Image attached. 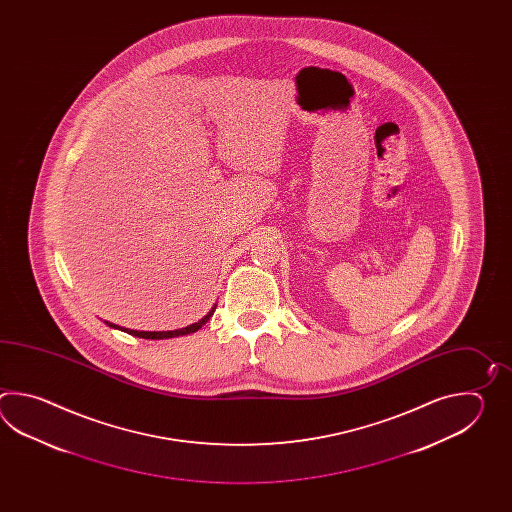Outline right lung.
I'll list each match as a JSON object with an SVG mask.
<instances>
[{
  "label": "right lung",
  "mask_w": 512,
  "mask_h": 512,
  "mask_svg": "<svg viewBox=\"0 0 512 512\" xmlns=\"http://www.w3.org/2000/svg\"><path fill=\"white\" fill-rule=\"evenodd\" d=\"M214 313V309L208 313L207 316H203L199 322L196 324H190V326L183 327V329H175V331H133V329H124L122 327V331H126L128 335H133V337L139 338H152V340H161V338H174L181 337V335H190V333H196L197 329H201V327L205 326L208 322V318L212 316ZM109 327H117L113 326V324H109L106 322Z\"/></svg>",
  "instance_id": "obj_1"
}]
</instances>
